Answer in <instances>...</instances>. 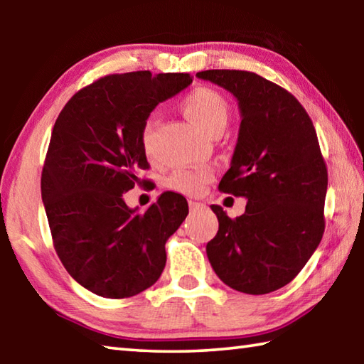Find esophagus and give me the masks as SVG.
<instances>
[{"label":"esophagus","mask_w":364,"mask_h":364,"mask_svg":"<svg viewBox=\"0 0 364 364\" xmlns=\"http://www.w3.org/2000/svg\"><path fill=\"white\" fill-rule=\"evenodd\" d=\"M204 207V204H200V202H196V200H189V208L191 210H199V208Z\"/></svg>","instance_id":"esophagus-1"}]
</instances>
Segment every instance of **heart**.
<instances>
[{
    "label": "heart",
    "instance_id": "heart-1",
    "mask_svg": "<svg viewBox=\"0 0 364 364\" xmlns=\"http://www.w3.org/2000/svg\"><path fill=\"white\" fill-rule=\"evenodd\" d=\"M181 106L188 119L208 134L217 132L221 133L230 120V102L220 91L208 88V86H197L193 91H189ZM154 132H156V122L152 119L146 120L143 132H141V141L147 152L151 151ZM210 178L212 170L207 167L181 168L168 176L167 188L180 194L199 196L204 191L205 184L210 181Z\"/></svg>",
    "mask_w": 364,
    "mask_h": 364
}]
</instances>
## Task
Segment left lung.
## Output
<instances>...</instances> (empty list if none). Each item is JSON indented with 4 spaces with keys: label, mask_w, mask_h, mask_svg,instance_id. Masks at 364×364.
Here are the masks:
<instances>
[{
    "label": "left lung",
    "mask_w": 364,
    "mask_h": 364,
    "mask_svg": "<svg viewBox=\"0 0 364 364\" xmlns=\"http://www.w3.org/2000/svg\"><path fill=\"white\" fill-rule=\"evenodd\" d=\"M236 97L241 127L220 191L245 197L241 217L212 205L218 232L207 257L218 278L262 295L297 276L324 232L328 168L306 110L269 80L245 70L197 72Z\"/></svg>",
    "instance_id": "1"
}]
</instances>
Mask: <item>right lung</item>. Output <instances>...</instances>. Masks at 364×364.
I'll use <instances>...</instances> for the list:
<instances>
[{"label":"right lung","instance_id":"1","mask_svg":"<svg viewBox=\"0 0 364 364\" xmlns=\"http://www.w3.org/2000/svg\"><path fill=\"white\" fill-rule=\"evenodd\" d=\"M193 83L189 73H115L73 95L54 123L41 173L54 249L73 279L106 299H127L156 282L165 242L186 218L181 194H160L144 213L123 194L149 167L141 141L159 102Z\"/></svg>","mask_w":364,"mask_h":364}]
</instances>
